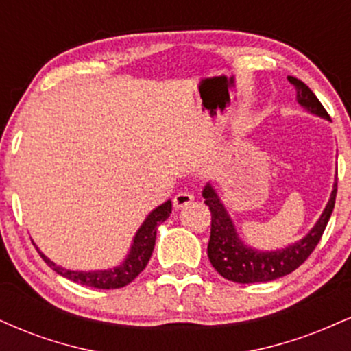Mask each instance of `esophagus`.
Masks as SVG:
<instances>
[{"label":"esophagus","instance_id":"34e87169","mask_svg":"<svg viewBox=\"0 0 351 351\" xmlns=\"http://www.w3.org/2000/svg\"><path fill=\"white\" fill-rule=\"evenodd\" d=\"M193 199H195V196H193L191 193L180 191L178 195L173 198V204H175V208H184V206H188V204H191Z\"/></svg>","mask_w":351,"mask_h":351}]
</instances>
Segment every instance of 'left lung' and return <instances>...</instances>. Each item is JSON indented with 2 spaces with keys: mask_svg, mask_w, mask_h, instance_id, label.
Here are the masks:
<instances>
[{
  "mask_svg": "<svg viewBox=\"0 0 351 351\" xmlns=\"http://www.w3.org/2000/svg\"><path fill=\"white\" fill-rule=\"evenodd\" d=\"M289 80L297 88V102L302 107H305L312 114L330 120L328 112L322 106L320 100L302 80L291 77V75H289ZM203 198L211 211V237H209L208 244V257L213 267L224 279L239 282V284H254V282H269L287 276L307 261V257L317 247L318 241L327 228L333 208H335L337 181L333 184L327 208L322 213L320 219L317 221L312 231L299 243L289 245L282 251L259 252L244 245L237 237L234 224L228 216L223 203L209 184L203 189Z\"/></svg>",
  "mask_w": 351,
  "mask_h": 351,
  "instance_id": "1",
  "label": "left lung"
}]
</instances>
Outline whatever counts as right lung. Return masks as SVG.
<instances>
[{"mask_svg": "<svg viewBox=\"0 0 351 351\" xmlns=\"http://www.w3.org/2000/svg\"><path fill=\"white\" fill-rule=\"evenodd\" d=\"M171 213V201H167L162 206L148 215L142 228L136 232L134 245H132L130 254H128L127 259L123 261V264H120L115 269H107V271H94V272H77V271H67V269L59 267L52 261L47 259L43 252L41 257L44 263L49 265L51 269H54L56 272L60 274L62 277L69 279L75 284L87 285V287H95V289H120L123 285L130 284L132 280L138 276L140 272L147 267L148 261H150L153 247H155V239H156V228L170 216Z\"/></svg>", "mask_w": 351, "mask_h": 351, "instance_id": "add662e5", "label": "right lung"}]
</instances>
